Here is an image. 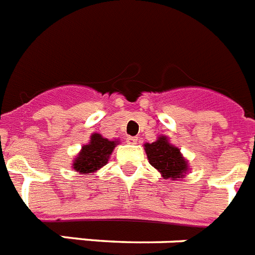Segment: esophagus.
Instances as JSON below:
<instances>
[{"instance_id": "obj_1", "label": "esophagus", "mask_w": 255, "mask_h": 255, "mask_svg": "<svg viewBox=\"0 0 255 255\" xmlns=\"http://www.w3.org/2000/svg\"><path fill=\"white\" fill-rule=\"evenodd\" d=\"M126 142L129 145H134L137 144V137H133V136H128L127 138H126Z\"/></svg>"}]
</instances>
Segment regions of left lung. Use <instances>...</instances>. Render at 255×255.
<instances>
[{"label": "left lung", "instance_id": "obj_1", "mask_svg": "<svg viewBox=\"0 0 255 255\" xmlns=\"http://www.w3.org/2000/svg\"><path fill=\"white\" fill-rule=\"evenodd\" d=\"M144 149L149 163L164 179L180 180L189 172L188 159L181 154L179 147L171 144L167 136H158L154 142L144 144Z\"/></svg>", "mask_w": 255, "mask_h": 255}]
</instances>
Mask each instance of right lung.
Returning a JSON list of instances; mask_svg holds the SVG:
<instances>
[{
    "mask_svg": "<svg viewBox=\"0 0 255 255\" xmlns=\"http://www.w3.org/2000/svg\"><path fill=\"white\" fill-rule=\"evenodd\" d=\"M121 141L109 140L100 133L91 134L89 142L83 145L78 155L72 160L71 168L80 175H92L102 168L110 159L111 153Z\"/></svg>",
    "mask_w": 255,
    "mask_h": 255,
    "instance_id": "1",
    "label": "right lung"
}]
</instances>
